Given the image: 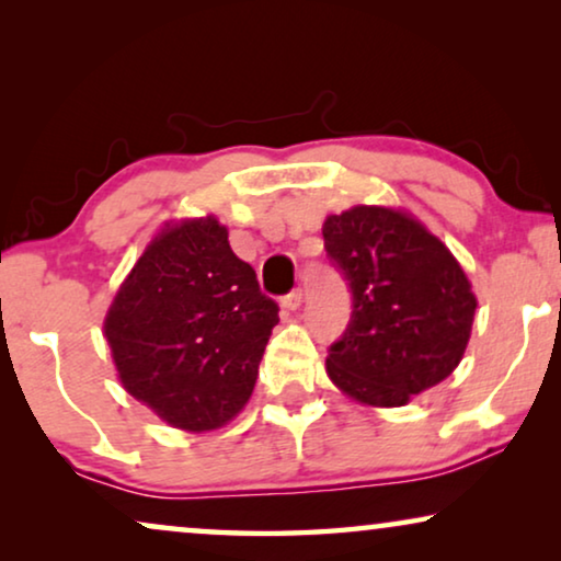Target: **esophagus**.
Segmentation results:
<instances>
[{"label": "esophagus", "instance_id": "esophagus-1", "mask_svg": "<svg viewBox=\"0 0 561 561\" xmlns=\"http://www.w3.org/2000/svg\"><path fill=\"white\" fill-rule=\"evenodd\" d=\"M301 301H304V294H301V288H294V290H290V294H286V296L280 298V304L286 306L288 311H296L298 306H301Z\"/></svg>", "mask_w": 561, "mask_h": 561}]
</instances>
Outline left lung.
Masks as SVG:
<instances>
[{
	"label": "left lung",
	"instance_id": "obj_1",
	"mask_svg": "<svg viewBox=\"0 0 561 561\" xmlns=\"http://www.w3.org/2000/svg\"><path fill=\"white\" fill-rule=\"evenodd\" d=\"M324 248L352 294L327 373L367 405H403L459 365L474 319L472 286L439 237L409 214L355 206L327 217Z\"/></svg>",
	"mask_w": 561,
	"mask_h": 561
}]
</instances>
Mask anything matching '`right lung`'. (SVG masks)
Instances as JSON below:
<instances>
[{
  "label": "right lung",
  "instance_id": "1",
  "mask_svg": "<svg viewBox=\"0 0 561 561\" xmlns=\"http://www.w3.org/2000/svg\"><path fill=\"white\" fill-rule=\"evenodd\" d=\"M278 304L214 217L168 225L122 283L104 321L129 396L186 432L234 419L255 388Z\"/></svg>",
  "mask_w": 561,
  "mask_h": 561
}]
</instances>
